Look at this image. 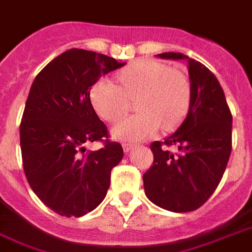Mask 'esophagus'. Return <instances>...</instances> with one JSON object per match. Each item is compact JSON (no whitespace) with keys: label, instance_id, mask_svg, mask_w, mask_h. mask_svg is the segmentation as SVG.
I'll list each match as a JSON object with an SVG mask.
<instances>
[{"label":"esophagus","instance_id":"1","mask_svg":"<svg viewBox=\"0 0 252 252\" xmlns=\"http://www.w3.org/2000/svg\"><path fill=\"white\" fill-rule=\"evenodd\" d=\"M133 148H136V145L134 144H123V149H124V152L126 153H128V152H130Z\"/></svg>","mask_w":252,"mask_h":252}]
</instances>
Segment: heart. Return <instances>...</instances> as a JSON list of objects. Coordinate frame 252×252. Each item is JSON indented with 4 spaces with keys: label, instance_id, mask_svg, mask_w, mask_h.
I'll list each match as a JSON object with an SVG mask.
<instances>
[{
    "label": "heart",
    "instance_id": "b5f03b06",
    "mask_svg": "<svg viewBox=\"0 0 252 252\" xmlns=\"http://www.w3.org/2000/svg\"><path fill=\"white\" fill-rule=\"evenodd\" d=\"M119 84L97 80L90 97L99 116L116 122L134 100L137 115L116 123L111 129L113 139L136 143L151 137L157 129L170 130L178 126L189 109L191 87L182 71L169 68L156 61H139L118 74Z\"/></svg>",
    "mask_w": 252,
    "mask_h": 252
}]
</instances>
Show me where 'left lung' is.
I'll return each instance as SVG.
<instances>
[{
	"mask_svg": "<svg viewBox=\"0 0 252 252\" xmlns=\"http://www.w3.org/2000/svg\"><path fill=\"white\" fill-rule=\"evenodd\" d=\"M186 61L191 97L185 120L165 139L176 153L152 143L155 161L143 176L149 201L173 213H186L206 202L223 176L231 153L233 116L220 82L207 67L185 54H157Z\"/></svg>",
	"mask_w": 252,
	"mask_h": 252,
	"instance_id": "obj_1",
	"label": "left lung"
}]
</instances>
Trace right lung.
Returning a JSON list of instances; mask_svg holds the SVG:
<instances>
[{
  "instance_id": "right-lung-1",
  "label": "right lung",
  "mask_w": 252,
  "mask_h": 252,
  "mask_svg": "<svg viewBox=\"0 0 252 252\" xmlns=\"http://www.w3.org/2000/svg\"><path fill=\"white\" fill-rule=\"evenodd\" d=\"M126 63L88 50L54 58L32 82L19 128L24 170L36 197L64 217H82L104 199L111 170L122 161L119 143L99 151L86 144L108 137L90 91L100 76Z\"/></svg>"
}]
</instances>
